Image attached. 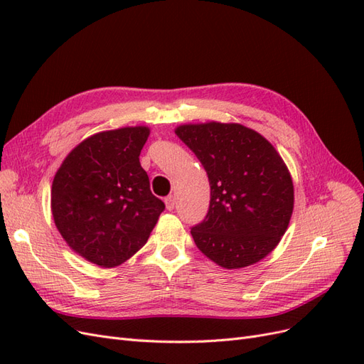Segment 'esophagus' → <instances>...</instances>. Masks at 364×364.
I'll return each instance as SVG.
<instances>
[{"mask_svg": "<svg viewBox=\"0 0 364 364\" xmlns=\"http://www.w3.org/2000/svg\"><path fill=\"white\" fill-rule=\"evenodd\" d=\"M174 205H176V199H174V196H168V197H165V208H167L168 211H171V209H174Z\"/></svg>", "mask_w": 364, "mask_h": 364, "instance_id": "esophagus-1", "label": "esophagus"}]
</instances>
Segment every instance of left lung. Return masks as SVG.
I'll return each mask as SVG.
<instances>
[{
	"instance_id": "obj_1",
	"label": "left lung",
	"mask_w": 364,
	"mask_h": 364,
	"mask_svg": "<svg viewBox=\"0 0 364 364\" xmlns=\"http://www.w3.org/2000/svg\"><path fill=\"white\" fill-rule=\"evenodd\" d=\"M208 174L209 211L191 229L194 243L223 269L252 266L279 245L294 206L291 174L257 130L238 123H190L174 129Z\"/></svg>"
}]
</instances>
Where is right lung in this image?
I'll use <instances>...</instances> for the list:
<instances>
[{
    "label": "right lung",
    "mask_w": 364,
    "mask_h": 364,
    "mask_svg": "<svg viewBox=\"0 0 364 364\" xmlns=\"http://www.w3.org/2000/svg\"><path fill=\"white\" fill-rule=\"evenodd\" d=\"M149 135L147 126L98 132L77 144L54 174V225L73 252L100 267L134 257L165 208L139 164Z\"/></svg>",
    "instance_id": "right-lung-1"
}]
</instances>
